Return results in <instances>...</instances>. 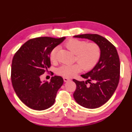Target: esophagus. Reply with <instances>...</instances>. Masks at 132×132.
<instances>
[{"label": "esophagus", "mask_w": 132, "mask_h": 132, "mask_svg": "<svg viewBox=\"0 0 132 132\" xmlns=\"http://www.w3.org/2000/svg\"><path fill=\"white\" fill-rule=\"evenodd\" d=\"M63 80H64V82H66V81H69V80H70V79H68V78H67V77H63Z\"/></svg>", "instance_id": "34e87169"}]
</instances>
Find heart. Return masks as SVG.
<instances>
[{"label":"heart","instance_id":"heart-1","mask_svg":"<svg viewBox=\"0 0 132 132\" xmlns=\"http://www.w3.org/2000/svg\"><path fill=\"white\" fill-rule=\"evenodd\" d=\"M65 45L75 55V61L77 63L71 65L62 64L57 69V74L63 77H73L81 71L82 69L85 71L91 70L97 65L101 57V48L96 42L71 39L66 42ZM59 49V46H56L51 51L50 59L52 62L57 61Z\"/></svg>","mask_w":132,"mask_h":132}]
</instances>
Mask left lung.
Returning <instances> with one entry per match:
<instances>
[{"label": "left lung", "instance_id": "obj_1", "mask_svg": "<svg viewBox=\"0 0 132 132\" xmlns=\"http://www.w3.org/2000/svg\"><path fill=\"white\" fill-rule=\"evenodd\" d=\"M74 37L92 40L101 48V57L97 65L88 73L81 75L87 81L73 80L76 84L73 94L76 101L86 108H99L110 99L119 84L120 60L117 50L100 35L86 34Z\"/></svg>", "mask_w": 132, "mask_h": 132}]
</instances>
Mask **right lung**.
<instances>
[{
    "instance_id": "right-lung-1",
    "label": "right lung",
    "mask_w": 132,
    "mask_h": 132,
    "mask_svg": "<svg viewBox=\"0 0 132 132\" xmlns=\"http://www.w3.org/2000/svg\"><path fill=\"white\" fill-rule=\"evenodd\" d=\"M65 38L42 37L31 39L13 56L11 70L13 87L19 99L29 108L42 111L54 104L57 91L63 83V78L55 76L50 82H42L40 76L51 67V51Z\"/></svg>"
}]
</instances>
